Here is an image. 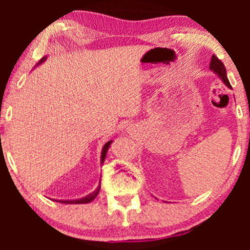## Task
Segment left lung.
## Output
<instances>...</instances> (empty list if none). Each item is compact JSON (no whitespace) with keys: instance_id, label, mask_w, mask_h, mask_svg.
<instances>
[{"instance_id":"1","label":"left lung","mask_w":250,"mask_h":250,"mask_svg":"<svg viewBox=\"0 0 250 250\" xmlns=\"http://www.w3.org/2000/svg\"><path fill=\"white\" fill-rule=\"evenodd\" d=\"M209 67H210V69L213 70L214 73H216L217 75L221 77V80H222V81L225 82V84L227 85V87L231 88L230 83H229V81H228V77H227L226 67H225V64H223L221 60H219L216 56L213 55V56H211L210 64H209Z\"/></svg>"}]
</instances>
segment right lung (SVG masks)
Returning <instances> with one entry per match:
<instances>
[{
	"instance_id": "1",
	"label": "right lung",
	"mask_w": 250,
	"mask_h": 250,
	"mask_svg": "<svg viewBox=\"0 0 250 250\" xmlns=\"http://www.w3.org/2000/svg\"><path fill=\"white\" fill-rule=\"evenodd\" d=\"M45 60V57H43V59L41 60V61H40L39 63H42L43 61H44ZM113 142V141H108L107 143H105L104 145V147H103V149H102V154H101V163H103L104 162V159H105V155H107V151H108V148H109V146H110V143ZM100 188H101V181H100V185L97 186V188L95 189V190L93 191V193L91 194H89V195H87V196L85 197H83V199H80V200H70V201H57V202H62V203H70V205H82V203H89V202H91V201H93L94 199H95V197L97 196V194L100 193Z\"/></svg>"
}]
</instances>
